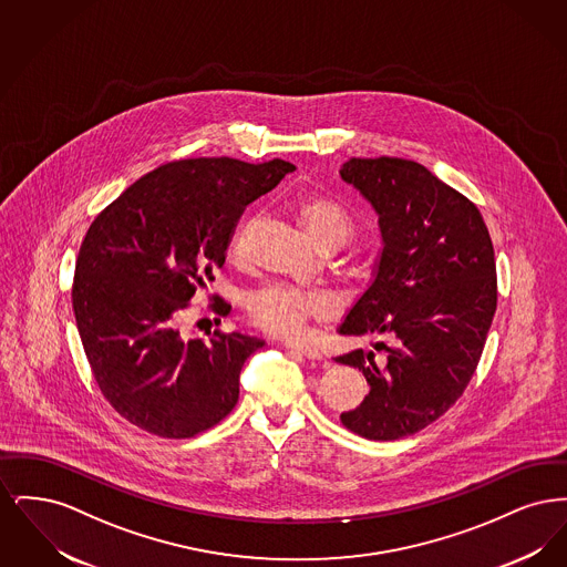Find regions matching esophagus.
Listing matches in <instances>:
<instances>
[{
	"mask_svg": "<svg viewBox=\"0 0 567 567\" xmlns=\"http://www.w3.org/2000/svg\"><path fill=\"white\" fill-rule=\"evenodd\" d=\"M282 344H285L289 351L303 354L306 359H321V357H323L319 349H315V347H310V344H303V342H297V340H285Z\"/></svg>",
	"mask_w": 567,
	"mask_h": 567,
	"instance_id": "obj_1",
	"label": "esophagus"
}]
</instances>
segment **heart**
Returning a JSON list of instances; mask_svg holds the SVG:
<instances>
[{
	"label": "heart",
	"instance_id": "1",
	"mask_svg": "<svg viewBox=\"0 0 567 567\" xmlns=\"http://www.w3.org/2000/svg\"><path fill=\"white\" fill-rule=\"evenodd\" d=\"M296 215L310 238L323 250H338L354 234L349 210L321 193L301 195L296 202ZM243 236L234 240V252H240ZM244 308L252 323L278 336H299L310 321H324L333 312V301L321 289H299L271 282L244 297Z\"/></svg>",
	"mask_w": 567,
	"mask_h": 567
}]
</instances>
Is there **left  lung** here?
<instances>
[{
	"label": "left lung",
	"mask_w": 567,
	"mask_h": 567,
	"mask_svg": "<svg viewBox=\"0 0 567 567\" xmlns=\"http://www.w3.org/2000/svg\"><path fill=\"white\" fill-rule=\"evenodd\" d=\"M340 176L372 204L382 234L374 280L340 333L393 340L378 344L384 368L374 352L336 357L370 384L340 419L368 440H400L440 419L476 372L497 308L493 243L478 208L421 163L352 157Z\"/></svg>",
	"instance_id": "obj_1"
}]
</instances>
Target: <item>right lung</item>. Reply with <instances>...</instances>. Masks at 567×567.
I'll return each mask as SVG.
<instances>
[{"label": "right lung", "instance_id": "right-lung-1", "mask_svg": "<svg viewBox=\"0 0 567 567\" xmlns=\"http://www.w3.org/2000/svg\"><path fill=\"white\" fill-rule=\"evenodd\" d=\"M293 169L282 159L163 163L91 223L72 306L102 395L135 427L183 440L234 410L244 361L266 342L218 329L185 340L176 323L223 268L246 206Z\"/></svg>", "mask_w": 567, "mask_h": 567}]
</instances>
